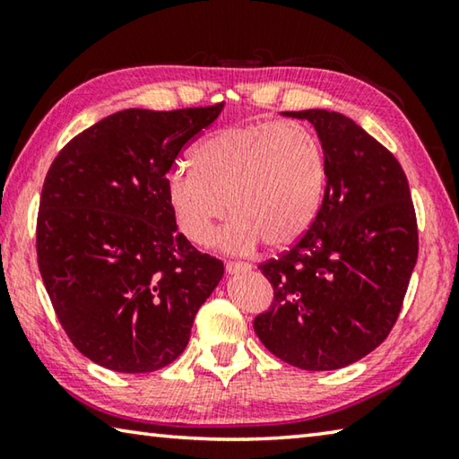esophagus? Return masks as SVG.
Wrapping results in <instances>:
<instances>
[{
    "label": "esophagus",
    "mask_w": 459,
    "mask_h": 459,
    "mask_svg": "<svg viewBox=\"0 0 459 459\" xmlns=\"http://www.w3.org/2000/svg\"><path fill=\"white\" fill-rule=\"evenodd\" d=\"M247 271H251V265H248V263H240V261H229L227 263V273L229 275L247 273Z\"/></svg>",
    "instance_id": "1"
}]
</instances>
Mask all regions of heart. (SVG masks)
I'll return each mask as SVG.
<instances>
[{"label": "heart", "mask_w": 459, "mask_h": 459, "mask_svg": "<svg viewBox=\"0 0 459 459\" xmlns=\"http://www.w3.org/2000/svg\"><path fill=\"white\" fill-rule=\"evenodd\" d=\"M325 180L324 147L304 123H238L208 135L194 166L169 169L166 196L192 243L211 245L230 208L224 245L243 253L265 240L277 251L312 227Z\"/></svg>", "instance_id": "heart-1"}]
</instances>
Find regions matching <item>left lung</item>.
Returning <instances> with one entry per match:
<instances>
[{
  "mask_svg": "<svg viewBox=\"0 0 459 459\" xmlns=\"http://www.w3.org/2000/svg\"><path fill=\"white\" fill-rule=\"evenodd\" d=\"M281 115L316 127L328 180L306 235L259 265L273 304L253 328L291 367L344 368L397 322L419 251L413 200L394 155L351 117L325 108Z\"/></svg>",
  "mask_w": 459,
  "mask_h": 459,
  "instance_id": "1",
  "label": "left lung"
}]
</instances>
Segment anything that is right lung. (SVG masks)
Here are the masks:
<instances>
[{
    "mask_svg": "<svg viewBox=\"0 0 459 459\" xmlns=\"http://www.w3.org/2000/svg\"><path fill=\"white\" fill-rule=\"evenodd\" d=\"M221 105L126 108L52 161L36 224L38 267L76 351L115 372H153L188 346L224 273L178 232L166 176Z\"/></svg>",
    "mask_w": 459,
    "mask_h": 459,
    "instance_id": "1",
    "label": "right lung"
}]
</instances>
